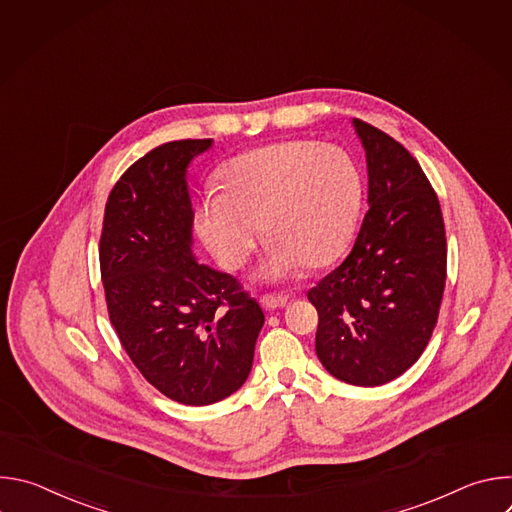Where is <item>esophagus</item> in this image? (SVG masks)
<instances>
[{
    "instance_id": "1",
    "label": "esophagus",
    "mask_w": 512,
    "mask_h": 512,
    "mask_svg": "<svg viewBox=\"0 0 512 512\" xmlns=\"http://www.w3.org/2000/svg\"><path fill=\"white\" fill-rule=\"evenodd\" d=\"M287 304V298L285 296H279V294H265L263 298H261V306L265 308V310H279V308H283Z\"/></svg>"
}]
</instances>
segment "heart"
<instances>
[{
    "label": "heart",
    "instance_id": "heart-1",
    "mask_svg": "<svg viewBox=\"0 0 512 512\" xmlns=\"http://www.w3.org/2000/svg\"><path fill=\"white\" fill-rule=\"evenodd\" d=\"M221 190L196 206V231L227 269L241 267L259 241H271L259 267L265 281L296 275L304 263L334 261L352 237L362 200L354 160L336 145L294 139L231 158L218 172Z\"/></svg>",
    "mask_w": 512,
    "mask_h": 512
}]
</instances>
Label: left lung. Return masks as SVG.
<instances>
[{"label": "left lung", "instance_id": "obj_1", "mask_svg": "<svg viewBox=\"0 0 512 512\" xmlns=\"http://www.w3.org/2000/svg\"><path fill=\"white\" fill-rule=\"evenodd\" d=\"M367 156L369 210L348 257L308 291L316 354L356 387H379L421 356L446 285L440 200L417 160L381 129L352 119Z\"/></svg>", "mask_w": 512, "mask_h": 512}]
</instances>
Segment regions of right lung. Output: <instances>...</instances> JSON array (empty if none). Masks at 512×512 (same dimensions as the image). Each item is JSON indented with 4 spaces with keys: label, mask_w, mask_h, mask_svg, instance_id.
I'll return each instance as SVG.
<instances>
[{
    "label": "right lung",
    "mask_w": 512,
    "mask_h": 512,
    "mask_svg": "<svg viewBox=\"0 0 512 512\" xmlns=\"http://www.w3.org/2000/svg\"><path fill=\"white\" fill-rule=\"evenodd\" d=\"M212 139L137 160L113 186L99 245L111 324L139 373L166 397L210 405L243 387L265 316L237 279L198 263L190 162Z\"/></svg>",
    "instance_id": "right-lung-1"
}]
</instances>
